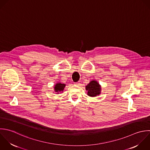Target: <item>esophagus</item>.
Masks as SVG:
<instances>
[{
  "mask_svg": "<svg viewBox=\"0 0 150 150\" xmlns=\"http://www.w3.org/2000/svg\"><path fill=\"white\" fill-rule=\"evenodd\" d=\"M74 84L76 85H80V83H79V82H75Z\"/></svg>",
  "mask_w": 150,
  "mask_h": 150,
  "instance_id": "obj_1",
  "label": "esophagus"
}]
</instances>
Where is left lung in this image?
Returning a JSON list of instances; mask_svg holds the SVG:
<instances>
[{
  "mask_svg": "<svg viewBox=\"0 0 150 150\" xmlns=\"http://www.w3.org/2000/svg\"><path fill=\"white\" fill-rule=\"evenodd\" d=\"M86 90L88 91V95L89 96L94 97L100 94V86L96 81H92L86 86Z\"/></svg>",
  "mask_w": 150,
  "mask_h": 150,
  "instance_id": "8db88e82",
  "label": "left lung"
}]
</instances>
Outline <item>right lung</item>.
<instances>
[{
    "instance_id": "add662e5",
    "label": "right lung",
    "mask_w": 150,
    "mask_h": 150,
    "mask_svg": "<svg viewBox=\"0 0 150 150\" xmlns=\"http://www.w3.org/2000/svg\"><path fill=\"white\" fill-rule=\"evenodd\" d=\"M65 86V84H62L61 83H58L56 84V85L54 86V90L56 92H62Z\"/></svg>"
}]
</instances>
